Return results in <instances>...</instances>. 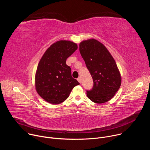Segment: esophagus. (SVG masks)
I'll return each mask as SVG.
<instances>
[{
	"mask_svg": "<svg viewBox=\"0 0 150 150\" xmlns=\"http://www.w3.org/2000/svg\"><path fill=\"white\" fill-rule=\"evenodd\" d=\"M77 80L78 81V82H79L80 83H81V78H79H79L77 79Z\"/></svg>",
	"mask_w": 150,
	"mask_h": 150,
	"instance_id": "esophagus-1",
	"label": "esophagus"
}]
</instances>
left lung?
<instances>
[{
  "label": "left lung",
  "instance_id": "8db88e82",
  "mask_svg": "<svg viewBox=\"0 0 150 150\" xmlns=\"http://www.w3.org/2000/svg\"><path fill=\"white\" fill-rule=\"evenodd\" d=\"M79 52L94 82L93 88L87 91L88 98L98 104L109 101L121 85L115 59L102 43L93 38L81 42Z\"/></svg>",
  "mask_w": 150,
  "mask_h": 150
}]
</instances>
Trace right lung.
<instances>
[{
	"instance_id": "right-lung-1",
	"label": "right lung",
	"mask_w": 150,
	"mask_h": 150,
	"mask_svg": "<svg viewBox=\"0 0 150 150\" xmlns=\"http://www.w3.org/2000/svg\"><path fill=\"white\" fill-rule=\"evenodd\" d=\"M78 49L75 42L60 40L52 45L41 58L35 76L37 93L47 102L57 104L65 101L79 84L72 77L66 60Z\"/></svg>"
}]
</instances>
